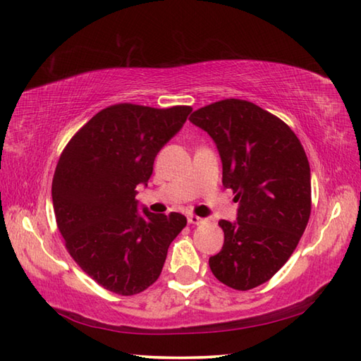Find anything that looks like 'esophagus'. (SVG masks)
<instances>
[{
  "instance_id": "esophagus-1",
  "label": "esophagus",
  "mask_w": 361,
  "mask_h": 361,
  "mask_svg": "<svg viewBox=\"0 0 361 361\" xmlns=\"http://www.w3.org/2000/svg\"><path fill=\"white\" fill-rule=\"evenodd\" d=\"M188 221H189V225H198V224H202L203 219H200L198 216H194V214H190V216H188Z\"/></svg>"
}]
</instances>
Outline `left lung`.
I'll list each match as a JSON object with an SVG mask.
<instances>
[{
	"label": "left lung",
	"instance_id": "1",
	"mask_svg": "<svg viewBox=\"0 0 361 361\" xmlns=\"http://www.w3.org/2000/svg\"><path fill=\"white\" fill-rule=\"evenodd\" d=\"M189 121L216 142L221 181L239 202L235 221H219L225 242L209 257L211 271L228 287L251 290L281 270L307 226V155L286 122L248 101L214 102Z\"/></svg>",
	"mask_w": 361,
	"mask_h": 361
}]
</instances>
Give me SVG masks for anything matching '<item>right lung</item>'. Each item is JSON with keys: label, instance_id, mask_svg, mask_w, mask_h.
Segmentation results:
<instances>
[{"label": "right lung", "instance_id": "add662e5", "mask_svg": "<svg viewBox=\"0 0 361 361\" xmlns=\"http://www.w3.org/2000/svg\"><path fill=\"white\" fill-rule=\"evenodd\" d=\"M190 111L185 105H111L94 114L60 155L52 180L59 231L75 264L113 293L132 296L150 287L169 245L186 226L178 212H140L135 197Z\"/></svg>", "mask_w": 361, "mask_h": 361}]
</instances>
